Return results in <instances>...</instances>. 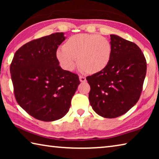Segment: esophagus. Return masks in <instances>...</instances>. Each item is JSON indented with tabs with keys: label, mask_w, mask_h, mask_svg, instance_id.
<instances>
[{
	"label": "esophagus",
	"mask_w": 159,
	"mask_h": 159,
	"mask_svg": "<svg viewBox=\"0 0 159 159\" xmlns=\"http://www.w3.org/2000/svg\"><path fill=\"white\" fill-rule=\"evenodd\" d=\"M79 80H80V81L82 82V83L86 82V79H85V77H84V76H79Z\"/></svg>",
	"instance_id": "34e87169"
}]
</instances>
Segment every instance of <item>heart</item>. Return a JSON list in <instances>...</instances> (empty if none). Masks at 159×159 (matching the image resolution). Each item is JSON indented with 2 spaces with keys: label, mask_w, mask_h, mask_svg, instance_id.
<instances>
[{
  "label": "heart",
  "mask_w": 159,
  "mask_h": 159,
  "mask_svg": "<svg viewBox=\"0 0 159 159\" xmlns=\"http://www.w3.org/2000/svg\"><path fill=\"white\" fill-rule=\"evenodd\" d=\"M111 45L106 38L95 34L71 36L56 52L62 69L68 71L78 65L88 74H97L106 68L111 59Z\"/></svg>",
  "instance_id": "1"
}]
</instances>
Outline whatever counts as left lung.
I'll return each mask as SVG.
<instances>
[{
	"instance_id": "obj_1",
	"label": "left lung",
	"mask_w": 159,
	"mask_h": 159,
	"mask_svg": "<svg viewBox=\"0 0 159 159\" xmlns=\"http://www.w3.org/2000/svg\"><path fill=\"white\" fill-rule=\"evenodd\" d=\"M111 55L108 65L86 77L90 85V104L98 115L116 118L139 100L147 73L145 57L138 45L111 34Z\"/></svg>"
}]
</instances>
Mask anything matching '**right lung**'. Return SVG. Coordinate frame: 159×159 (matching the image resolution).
I'll return each mask as SVG.
<instances>
[{
    "label": "right lung",
    "instance_id": "right-lung-1",
    "mask_svg": "<svg viewBox=\"0 0 159 159\" xmlns=\"http://www.w3.org/2000/svg\"><path fill=\"white\" fill-rule=\"evenodd\" d=\"M64 35L55 33L27 43L15 52L10 64L17 103L43 121H54L67 114L80 83L78 75L61 68L56 57Z\"/></svg>",
    "mask_w": 159,
    "mask_h": 159
}]
</instances>
